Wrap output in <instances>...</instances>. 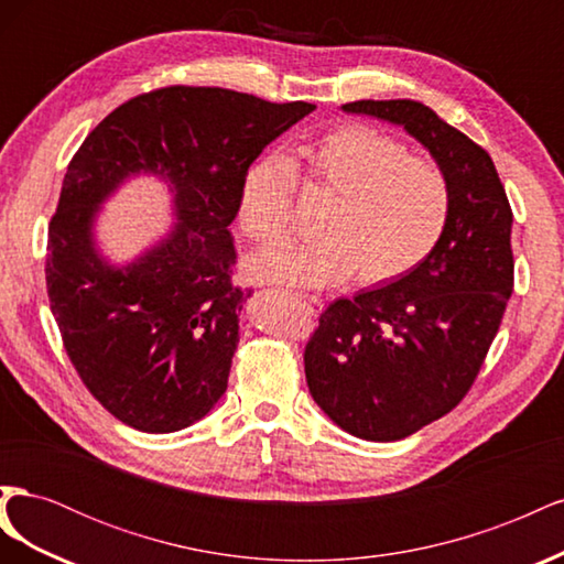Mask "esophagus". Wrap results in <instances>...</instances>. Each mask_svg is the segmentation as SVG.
<instances>
[{
	"label": "esophagus",
	"instance_id": "esophagus-1",
	"mask_svg": "<svg viewBox=\"0 0 564 564\" xmlns=\"http://www.w3.org/2000/svg\"><path fill=\"white\" fill-rule=\"evenodd\" d=\"M289 299L292 301H296V303H301L305 311H308L311 315H317L319 311H322V301H317V299H311V296H303V294H289Z\"/></svg>",
	"mask_w": 564,
	"mask_h": 564
}]
</instances>
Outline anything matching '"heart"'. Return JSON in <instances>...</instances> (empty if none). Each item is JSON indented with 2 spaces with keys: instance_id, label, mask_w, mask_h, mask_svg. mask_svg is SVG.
Here are the masks:
<instances>
[{
  "instance_id": "heart-1",
  "label": "heart",
  "mask_w": 564,
  "mask_h": 564,
  "mask_svg": "<svg viewBox=\"0 0 564 564\" xmlns=\"http://www.w3.org/2000/svg\"><path fill=\"white\" fill-rule=\"evenodd\" d=\"M296 176L332 195L319 237L249 261L256 280L332 286L352 272L360 284H388L416 270L437 249L452 218V185L437 162L362 122L338 124L296 145L289 158L265 155L245 174L240 220L263 247L282 245L294 224Z\"/></svg>"
}]
</instances>
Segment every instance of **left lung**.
Instances as JSON below:
<instances>
[{"label": "left lung", "instance_id": "left-lung-1", "mask_svg": "<svg viewBox=\"0 0 564 564\" xmlns=\"http://www.w3.org/2000/svg\"><path fill=\"white\" fill-rule=\"evenodd\" d=\"M346 112L402 124L452 185L437 249L398 282L336 299L305 344L311 395L346 433L392 442L466 398L513 292L510 209L489 152L416 100H355Z\"/></svg>", "mask_w": 564, "mask_h": 564}]
</instances>
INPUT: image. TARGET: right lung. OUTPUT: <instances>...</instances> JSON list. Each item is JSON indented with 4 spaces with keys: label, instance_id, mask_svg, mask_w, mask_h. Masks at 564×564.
Listing matches in <instances>:
<instances>
[{
    "label": "right lung",
    "instance_id": "obj_1",
    "mask_svg": "<svg viewBox=\"0 0 564 564\" xmlns=\"http://www.w3.org/2000/svg\"><path fill=\"white\" fill-rule=\"evenodd\" d=\"M220 87H162L129 98L73 155L46 240V294L63 348L108 412L143 433L199 421L228 388L237 313L228 226L247 169L313 112ZM158 173L175 187L180 224L131 267L93 247L97 204L124 177Z\"/></svg>",
    "mask_w": 564,
    "mask_h": 564
}]
</instances>
